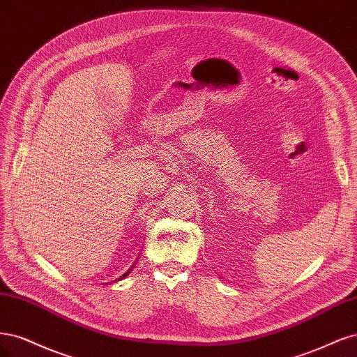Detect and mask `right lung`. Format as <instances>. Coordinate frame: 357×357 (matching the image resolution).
<instances>
[{
  "label": "right lung",
  "mask_w": 357,
  "mask_h": 357,
  "mask_svg": "<svg viewBox=\"0 0 357 357\" xmlns=\"http://www.w3.org/2000/svg\"><path fill=\"white\" fill-rule=\"evenodd\" d=\"M135 264H136V262H135ZM135 264H132V266H130V268H129V270H128V271H126V273H124V274H123V275H120V278H119V280H121V279H124V278H126V275H128V274H129V273H130V271H132V270H133V267H135ZM116 280H117V279H116ZM116 280H112V282H116Z\"/></svg>",
  "instance_id": "right-lung-1"
}]
</instances>
